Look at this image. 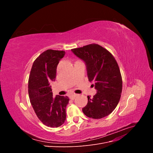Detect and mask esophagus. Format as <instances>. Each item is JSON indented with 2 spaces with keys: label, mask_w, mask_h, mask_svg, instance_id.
Segmentation results:
<instances>
[{
  "label": "esophagus",
  "mask_w": 153,
  "mask_h": 153,
  "mask_svg": "<svg viewBox=\"0 0 153 153\" xmlns=\"http://www.w3.org/2000/svg\"><path fill=\"white\" fill-rule=\"evenodd\" d=\"M76 94H72V95H71L70 96H69V98H70L72 100H73L74 99L76 98Z\"/></svg>",
  "instance_id": "esophagus-1"
}]
</instances>
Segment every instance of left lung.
I'll return each instance as SVG.
<instances>
[{"mask_svg":"<svg viewBox=\"0 0 153 153\" xmlns=\"http://www.w3.org/2000/svg\"><path fill=\"white\" fill-rule=\"evenodd\" d=\"M87 66L89 81L94 82L97 93L91 98L82 112L87 117L101 119L112 113L121 98L123 80L118 64L109 51L92 43L71 49Z\"/></svg>","mask_w":153,"mask_h":153,"instance_id":"obj_1","label":"left lung"}]
</instances>
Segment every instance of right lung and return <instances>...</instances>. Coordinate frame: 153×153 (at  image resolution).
Returning a JSON list of instances; mask_svg holds the SVG:
<instances>
[{
    "label": "right lung",
    "mask_w": 153,
    "mask_h": 153,
    "mask_svg": "<svg viewBox=\"0 0 153 153\" xmlns=\"http://www.w3.org/2000/svg\"><path fill=\"white\" fill-rule=\"evenodd\" d=\"M64 55L63 50L45 51L34 61L29 78L32 108L40 121L51 128L61 126L66 121V107L69 99L59 95L54 98L50 86V82L55 80L57 66Z\"/></svg>",
    "instance_id": "1"
}]
</instances>
